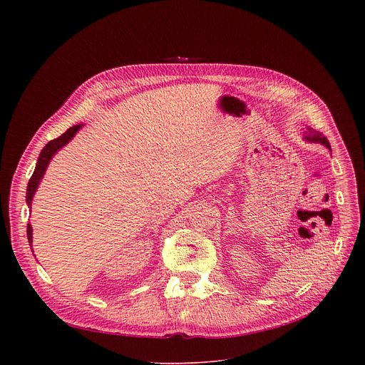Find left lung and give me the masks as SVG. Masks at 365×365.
I'll use <instances>...</instances> for the list:
<instances>
[{
	"label": "left lung",
	"mask_w": 365,
	"mask_h": 365,
	"mask_svg": "<svg viewBox=\"0 0 365 365\" xmlns=\"http://www.w3.org/2000/svg\"><path fill=\"white\" fill-rule=\"evenodd\" d=\"M304 140H306V141H310V143H321V144H324L327 148L331 150V144H329L328 138H327L322 133H319V131H317V130H314V128H310V127H306Z\"/></svg>",
	"instance_id": "8db88e82"
}]
</instances>
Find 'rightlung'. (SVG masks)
<instances>
[{"label": "right lung", "instance_id": "obj_1", "mask_svg": "<svg viewBox=\"0 0 365 365\" xmlns=\"http://www.w3.org/2000/svg\"><path fill=\"white\" fill-rule=\"evenodd\" d=\"M82 127H83V124H76V125L68 128L66 133H63L61 137L48 141V143L43 147V150H41V153H40V155H38V160H37L36 169H34V172H33V175H31V178H30V180H29V185H27L26 200H27L29 207H31L33 196H34V193H36V190H37V187H38L40 180L43 179V175L46 173V169H47V166H48L51 158H53V155H55L63 145H66V144L75 137V134H76ZM27 238H29V242H30V245H31V242H33V228H31L30 224L27 225Z\"/></svg>", "mask_w": 365, "mask_h": 365}]
</instances>
